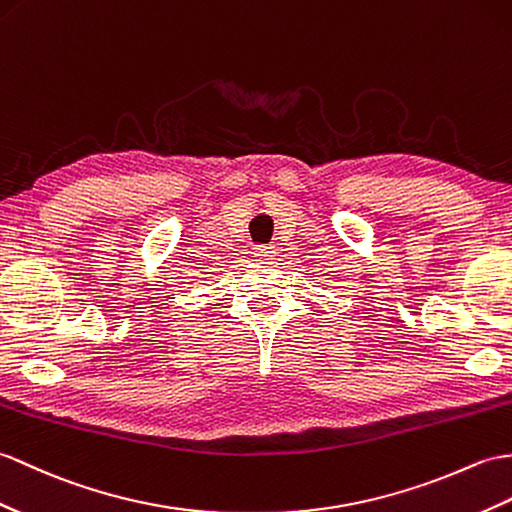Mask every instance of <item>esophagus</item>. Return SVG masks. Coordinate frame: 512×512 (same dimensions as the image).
Here are the masks:
<instances>
[{"label":"esophagus","mask_w":512,"mask_h":512,"mask_svg":"<svg viewBox=\"0 0 512 512\" xmlns=\"http://www.w3.org/2000/svg\"><path fill=\"white\" fill-rule=\"evenodd\" d=\"M272 253H275V251H272V246H257L255 251H253V255H255L259 261H266V259H270V257H275Z\"/></svg>","instance_id":"obj_1"}]
</instances>
